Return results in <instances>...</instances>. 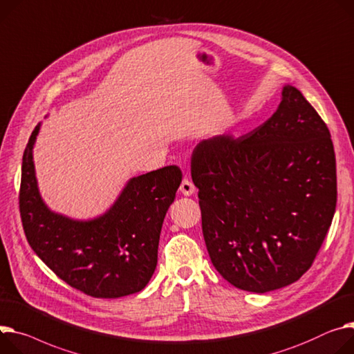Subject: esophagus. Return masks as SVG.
Returning a JSON list of instances; mask_svg holds the SVG:
<instances>
[{
    "mask_svg": "<svg viewBox=\"0 0 354 354\" xmlns=\"http://www.w3.org/2000/svg\"><path fill=\"white\" fill-rule=\"evenodd\" d=\"M180 192H181V194L188 197V196H192V194L196 193V185L193 184L192 180L184 177L183 181H181V185H180Z\"/></svg>",
    "mask_w": 354,
    "mask_h": 354,
    "instance_id": "obj_1",
    "label": "esophagus"
}]
</instances>
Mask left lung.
Listing matches in <instances>:
<instances>
[{"instance_id": "8db88e82", "label": "left lung", "mask_w": 354, "mask_h": 354, "mask_svg": "<svg viewBox=\"0 0 354 354\" xmlns=\"http://www.w3.org/2000/svg\"><path fill=\"white\" fill-rule=\"evenodd\" d=\"M192 177L207 251L231 285L265 293L312 266L336 209V158L296 88L283 86L278 111L248 134L200 142Z\"/></svg>"}]
</instances>
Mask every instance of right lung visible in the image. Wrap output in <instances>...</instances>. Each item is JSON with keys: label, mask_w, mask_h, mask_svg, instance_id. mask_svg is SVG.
Returning a JSON list of instances; mask_svg holds the SVG:
<instances>
[{"label": "right lung", "mask_w": 354, "mask_h": 354, "mask_svg": "<svg viewBox=\"0 0 354 354\" xmlns=\"http://www.w3.org/2000/svg\"><path fill=\"white\" fill-rule=\"evenodd\" d=\"M34 129L22 157L19 212L34 252L69 286L85 295L115 299L140 292L157 265L166 212L183 174L167 166L129 180L106 214L75 221L52 212L42 201L35 178Z\"/></svg>", "instance_id": "obj_1"}]
</instances>
